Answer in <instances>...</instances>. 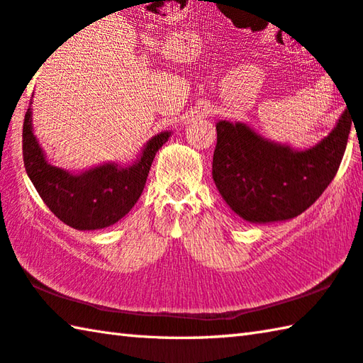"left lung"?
Instances as JSON below:
<instances>
[{"label":"left lung","instance_id":"left-lung-1","mask_svg":"<svg viewBox=\"0 0 363 363\" xmlns=\"http://www.w3.org/2000/svg\"><path fill=\"white\" fill-rule=\"evenodd\" d=\"M347 110L320 143L304 151L272 143L242 123L217 124L212 177L239 217L252 223L295 218L332 183L351 132Z\"/></svg>","mask_w":363,"mask_h":363}]
</instances>
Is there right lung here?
Returning <instances> with one entry per match:
<instances>
[{"mask_svg":"<svg viewBox=\"0 0 363 363\" xmlns=\"http://www.w3.org/2000/svg\"><path fill=\"white\" fill-rule=\"evenodd\" d=\"M169 135V132H162L152 137L138 161L129 167L105 164L73 175L48 164L31 130L28 108L22 132L23 165L38 194L57 218L74 230H101L116 223L135 206L145 188L152 159Z\"/></svg>","mask_w":363,"mask_h":363,"instance_id":"add662e5","label":"right lung"}]
</instances>
